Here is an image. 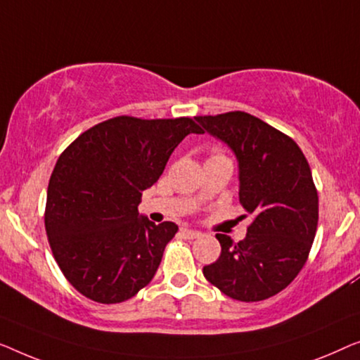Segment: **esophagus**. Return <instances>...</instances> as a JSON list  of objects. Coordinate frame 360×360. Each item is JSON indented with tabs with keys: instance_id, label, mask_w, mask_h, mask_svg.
<instances>
[{
	"instance_id": "obj_1",
	"label": "esophagus",
	"mask_w": 360,
	"mask_h": 360,
	"mask_svg": "<svg viewBox=\"0 0 360 360\" xmlns=\"http://www.w3.org/2000/svg\"><path fill=\"white\" fill-rule=\"evenodd\" d=\"M181 235L187 238V240H194V238H199L202 233L197 230H191V229H181Z\"/></svg>"
}]
</instances>
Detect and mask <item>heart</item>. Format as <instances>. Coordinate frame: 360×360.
Segmentation results:
<instances>
[{"instance_id":"1","label":"heart","mask_w":360,"mask_h":360,"mask_svg":"<svg viewBox=\"0 0 360 360\" xmlns=\"http://www.w3.org/2000/svg\"><path fill=\"white\" fill-rule=\"evenodd\" d=\"M214 156H215V155H214Z\"/></svg>"}]
</instances>
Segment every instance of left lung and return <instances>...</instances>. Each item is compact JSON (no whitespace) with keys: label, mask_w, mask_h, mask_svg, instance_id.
Masks as SVG:
<instances>
[{"label":"left lung","mask_w":360,"mask_h":360,"mask_svg":"<svg viewBox=\"0 0 360 360\" xmlns=\"http://www.w3.org/2000/svg\"><path fill=\"white\" fill-rule=\"evenodd\" d=\"M195 120L236 155L240 202L252 217L240 243L217 233L221 252L204 266L205 279L233 300L274 297L298 276L315 240L318 192L310 165L290 136L248 112Z\"/></svg>","instance_id":"8db88e82"}]
</instances>
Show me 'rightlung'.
<instances>
[{
	"instance_id": "right-lung-1",
	"label": "right lung",
	"mask_w": 360,
	"mask_h": 360,
	"mask_svg": "<svg viewBox=\"0 0 360 360\" xmlns=\"http://www.w3.org/2000/svg\"><path fill=\"white\" fill-rule=\"evenodd\" d=\"M194 119L104 120L60 155L45 204V231L60 271L98 303H120L148 285L178 231L139 215L141 192L163 174Z\"/></svg>"
}]
</instances>
